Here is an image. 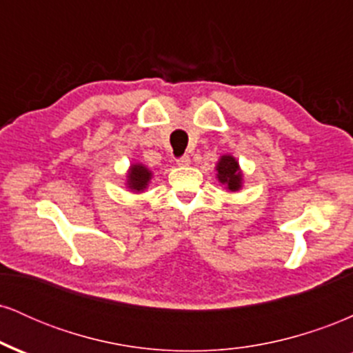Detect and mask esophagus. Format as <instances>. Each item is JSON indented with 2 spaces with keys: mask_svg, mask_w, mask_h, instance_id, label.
I'll return each instance as SVG.
<instances>
[{
  "mask_svg": "<svg viewBox=\"0 0 353 353\" xmlns=\"http://www.w3.org/2000/svg\"><path fill=\"white\" fill-rule=\"evenodd\" d=\"M189 164H190V157L185 156V154L177 159V165H189Z\"/></svg>",
  "mask_w": 353,
  "mask_h": 353,
  "instance_id": "34e87169",
  "label": "esophagus"
}]
</instances>
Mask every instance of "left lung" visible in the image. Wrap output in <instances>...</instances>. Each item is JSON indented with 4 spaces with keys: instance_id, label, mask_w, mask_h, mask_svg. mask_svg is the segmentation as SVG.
I'll list each match as a JSON object with an SVG mask.
<instances>
[{
    "instance_id": "8db88e82",
    "label": "left lung",
    "mask_w": 353,
    "mask_h": 353,
    "mask_svg": "<svg viewBox=\"0 0 353 353\" xmlns=\"http://www.w3.org/2000/svg\"><path fill=\"white\" fill-rule=\"evenodd\" d=\"M217 177L222 184H228L230 190L241 188V169L232 156H222L217 164Z\"/></svg>"
}]
</instances>
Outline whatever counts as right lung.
Returning <instances> with one entry per match:
<instances>
[{
	"label": "right lung",
	"instance_id": "add662e5",
	"mask_svg": "<svg viewBox=\"0 0 353 353\" xmlns=\"http://www.w3.org/2000/svg\"><path fill=\"white\" fill-rule=\"evenodd\" d=\"M129 188L134 189V190H143L145 185H148L149 179H151V172L141 164H134L131 168V172H129Z\"/></svg>",
	"mask_w": 353,
	"mask_h": 353
}]
</instances>
